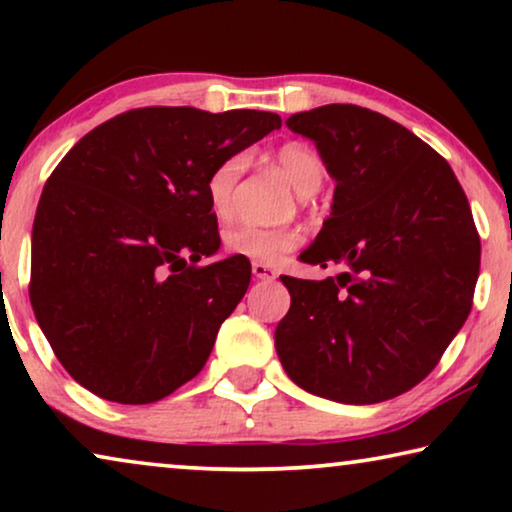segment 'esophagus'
Returning <instances> with one entry per match:
<instances>
[{"instance_id":"34e87169","label":"esophagus","mask_w":512,"mask_h":512,"mask_svg":"<svg viewBox=\"0 0 512 512\" xmlns=\"http://www.w3.org/2000/svg\"><path fill=\"white\" fill-rule=\"evenodd\" d=\"M251 272H254L256 279H263V282H272L277 277V272L265 263H251Z\"/></svg>"}]
</instances>
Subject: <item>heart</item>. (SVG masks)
I'll use <instances>...</instances> for the list:
<instances>
[{
    "label": "heart",
    "mask_w": 512,
    "mask_h": 512,
    "mask_svg": "<svg viewBox=\"0 0 512 512\" xmlns=\"http://www.w3.org/2000/svg\"><path fill=\"white\" fill-rule=\"evenodd\" d=\"M275 163L289 177L293 188L300 195H314L326 179L324 160L312 146L291 142L279 146L275 151ZM247 158L242 153L219 160L207 174L205 193L216 219H228L233 212L235 186L240 181ZM303 242V233L298 228L279 226V228H261V226H233L223 235V249L230 256L247 258L254 263H279L291 251H296Z\"/></svg>",
    "instance_id": "b5f03b06"
}]
</instances>
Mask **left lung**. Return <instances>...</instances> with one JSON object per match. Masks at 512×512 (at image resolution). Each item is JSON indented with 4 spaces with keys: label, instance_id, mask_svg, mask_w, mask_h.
I'll return each instance as SVG.
<instances>
[{
    "label": "left lung",
    "instance_id": "8db88e82",
    "mask_svg": "<svg viewBox=\"0 0 512 512\" xmlns=\"http://www.w3.org/2000/svg\"><path fill=\"white\" fill-rule=\"evenodd\" d=\"M335 179L331 216L300 261L335 277H282L291 307L279 361L298 387L370 405L438 366L471 312L480 235L447 160L408 128L356 104L293 114Z\"/></svg>",
    "mask_w": 512,
    "mask_h": 512
}]
</instances>
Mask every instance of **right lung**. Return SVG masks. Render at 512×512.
<instances>
[{"label": "right lung", "instance_id": "1", "mask_svg": "<svg viewBox=\"0 0 512 512\" xmlns=\"http://www.w3.org/2000/svg\"><path fill=\"white\" fill-rule=\"evenodd\" d=\"M270 111L144 107L97 125L60 160L32 228L30 300L81 387L144 405L193 380L251 279L221 247L207 174L268 132Z\"/></svg>", "mask_w": 512, "mask_h": 512}]
</instances>
